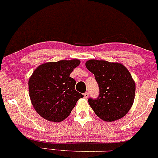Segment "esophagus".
Listing matches in <instances>:
<instances>
[{"mask_svg":"<svg viewBox=\"0 0 158 158\" xmlns=\"http://www.w3.org/2000/svg\"><path fill=\"white\" fill-rule=\"evenodd\" d=\"M84 97L85 98H87L88 97H89V93H85L84 94Z\"/></svg>","mask_w":158,"mask_h":158,"instance_id":"34e87169","label":"esophagus"}]
</instances>
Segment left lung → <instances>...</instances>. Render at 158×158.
<instances>
[{"label": "left lung", "instance_id": "obj_1", "mask_svg": "<svg viewBox=\"0 0 158 158\" xmlns=\"http://www.w3.org/2000/svg\"><path fill=\"white\" fill-rule=\"evenodd\" d=\"M86 66L95 75L99 86L98 96L88 99L95 114L106 122L125 116L134 103L136 89L128 70L121 63L105 60H88Z\"/></svg>", "mask_w": 158, "mask_h": 158}]
</instances>
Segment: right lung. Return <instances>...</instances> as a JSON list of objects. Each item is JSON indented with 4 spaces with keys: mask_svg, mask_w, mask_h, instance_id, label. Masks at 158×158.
<instances>
[{
    "mask_svg": "<svg viewBox=\"0 0 158 158\" xmlns=\"http://www.w3.org/2000/svg\"><path fill=\"white\" fill-rule=\"evenodd\" d=\"M80 60H60L42 64L28 81L32 104L42 118L60 122L69 116L79 98L84 95L75 90L76 81L70 77Z\"/></svg>",
    "mask_w": 158,
    "mask_h": 158,
    "instance_id": "1",
    "label": "right lung"
}]
</instances>
